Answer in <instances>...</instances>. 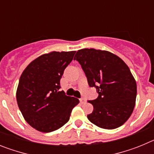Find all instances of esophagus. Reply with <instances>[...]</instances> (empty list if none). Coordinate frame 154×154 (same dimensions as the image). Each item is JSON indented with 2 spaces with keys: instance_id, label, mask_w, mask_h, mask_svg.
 I'll use <instances>...</instances> for the list:
<instances>
[{
  "instance_id": "34e87169",
  "label": "esophagus",
  "mask_w": 154,
  "mask_h": 154,
  "mask_svg": "<svg viewBox=\"0 0 154 154\" xmlns=\"http://www.w3.org/2000/svg\"><path fill=\"white\" fill-rule=\"evenodd\" d=\"M79 100H80V103H81L82 104H83V103H85V99H83V98H82V99H80Z\"/></svg>"
}]
</instances>
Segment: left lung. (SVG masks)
<instances>
[{"label":"left lung","instance_id":"8db88e82","mask_svg":"<svg viewBox=\"0 0 154 154\" xmlns=\"http://www.w3.org/2000/svg\"><path fill=\"white\" fill-rule=\"evenodd\" d=\"M74 60L81 65L89 86L99 93L97 99L89 101L93 106L89 120L106 130L124 124L137 98V82L127 65L113 53L94 48L79 50Z\"/></svg>","mask_w":154,"mask_h":154}]
</instances>
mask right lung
Segmentation results:
<instances>
[{"label": "right lung", "mask_w": 154, "mask_h": 154, "mask_svg": "<svg viewBox=\"0 0 154 154\" xmlns=\"http://www.w3.org/2000/svg\"><path fill=\"white\" fill-rule=\"evenodd\" d=\"M75 51H53L40 55L23 71L16 92L17 105L25 121L42 133L55 131L67 123L78 99L60 89L64 70Z\"/></svg>", "instance_id": "obj_1"}]
</instances>
